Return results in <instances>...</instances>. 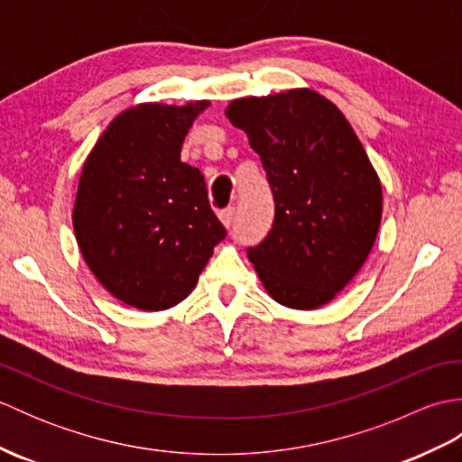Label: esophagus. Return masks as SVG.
I'll list each match as a JSON object with an SVG mask.
<instances>
[{
	"label": "esophagus",
	"mask_w": 462,
	"mask_h": 462,
	"mask_svg": "<svg viewBox=\"0 0 462 462\" xmlns=\"http://www.w3.org/2000/svg\"><path fill=\"white\" fill-rule=\"evenodd\" d=\"M234 216H236V210H234L232 206H230V208H224V210L220 212V220H222V224L226 226V228H230V226H232Z\"/></svg>",
	"instance_id": "34e87169"
}]
</instances>
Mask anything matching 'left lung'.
Wrapping results in <instances>:
<instances>
[{
  "label": "left lung",
  "instance_id": "left-lung-1",
  "mask_svg": "<svg viewBox=\"0 0 462 462\" xmlns=\"http://www.w3.org/2000/svg\"><path fill=\"white\" fill-rule=\"evenodd\" d=\"M226 116L260 154L276 204L248 260L282 306L316 310L369 256L383 210L379 176L343 113L311 89L236 99Z\"/></svg>",
  "mask_w": 462,
  "mask_h": 462
}]
</instances>
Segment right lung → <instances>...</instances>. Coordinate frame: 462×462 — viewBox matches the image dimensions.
Returning <instances> with one entry per match:
<instances>
[{"label": "right lung", "mask_w": 462, "mask_h": 462, "mask_svg": "<svg viewBox=\"0 0 462 462\" xmlns=\"http://www.w3.org/2000/svg\"><path fill=\"white\" fill-rule=\"evenodd\" d=\"M208 105L131 106L83 164L77 244L95 278L126 306L161 311L180 303L226 238L204 176L180 161L184 136Z\"/></svg>", "instance_id": "obj_1"}]
</instances>
